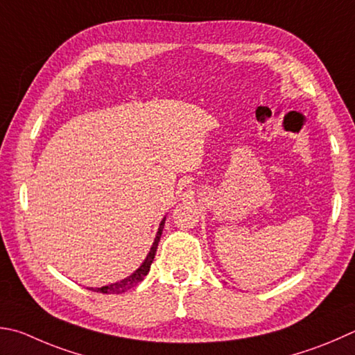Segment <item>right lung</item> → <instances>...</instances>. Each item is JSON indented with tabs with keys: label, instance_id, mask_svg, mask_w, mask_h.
<instances>
[{
	"label": "right lung",
	"instance_id": "obj_1",
	"mask_svg": "<svg viewBox=\"0 0 355 355\" xmlns=\"http://www.w3.org/2000/svg\"><path fill=\"white\" fill-rule=\"evenodd\" d=\"M164 222H166V217L159 223V228L157 231L155 241H153L152 247H150V251H149V253H147L144 262L141 263V266L137 270H135V272L130 276H127L125 279L118 281V282H113V284H108V286H104V287H96V288L89 287V290H93V292H101V293H116V295H119V293L127 292V290H130L132 287H135L137 284H139V282L146 278V275L149 273L150 266H152V262H153V257H155V253H157L161 233H163Z\"/></svg>",
	"mask_w": 355,
	"mask_h": 355
}]
</instances>
